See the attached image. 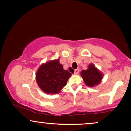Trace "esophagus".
<instances>
[{"label":"esophagus","instance_id":"1","mask_svg":"<svg viewBox=\"0 0 131 131\" xmlns=\"http://www.w3.org/2000/svg\"><path fill=\"white\" fill-rule=\"evenodd\" d=\"M79 72V69H76V70H74V74H78Z\"/></svg>","mask_w":131,"mask_h":131}]
</instances>
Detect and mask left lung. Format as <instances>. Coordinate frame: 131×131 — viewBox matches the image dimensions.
<instances>
[{"label": "left lung", "mask_w": 131, "mask_h": 131, "mask_svg": "<svg viewBox=\"0 0 131 131\" xmlns=\"http://www.w3.org/2000/svg\"><path fill=\"white\" fill-rule=\"evenodd\" d=\"M81 76L87 86L94 88L100 83L103 74L94 64L91 63L88 66L86 70H82L81 72Z\"/></svg>", "instance_id": "obj_1"}]
</instances>
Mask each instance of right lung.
I'll use <instances>...</instances> for the list:
<instances>
[{
  "label": "right lung",
  "mask_w": 131,
  "mask_h": 131,
  "mask_svg": "<svg viewBox=\"0 0 131 131\" xmlns=\"http://www.w3.org/2000/svg\"><path fill=\"white\" fill-rule=\"evenodd\" d=\"M71 76L64 70L59 59L50 60L42 64L36 74V80L40 89L47 94H58L67 85Z\"/></svg>",
  "instance_id": "right-lung-1"
}]
</instances>
